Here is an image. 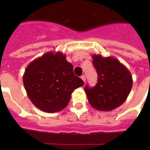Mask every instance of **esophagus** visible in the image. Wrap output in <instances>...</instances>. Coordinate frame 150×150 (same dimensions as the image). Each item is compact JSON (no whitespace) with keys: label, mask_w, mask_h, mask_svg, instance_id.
<instances>
[{"label":"esophagus","mask_w":150,"mask_h":150,"mask_svg":"<svg viewBox=\"0 0 150 150\" xmlns=\"http://www.w3.org/2000/svg\"><path fill=\"white\" fill-rule=\"evenodd\" d=\"M81 79L83 80V82H86V76H85L84 75H82V76H81Z\"/></svg>","instance_id":"1"}]
</instances>
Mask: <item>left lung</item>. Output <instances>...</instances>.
<instances>
[{"label":"left lung","instance_id":"8db88e82","mask_svg":"<svg viewBox=\"0 0 150 150\" xmlns=\"http://www.w3.org/2000/svg\"><path fill=\"white\" fill-rule=\"evenodd\" d=\"M93 64L98 74L93 88L85 87L91 105L99 111H111L125 102L132 88L130 71L114 57L93 54Z\"/></svg>","mask_w":150,"mask_h":150}]
</instances>
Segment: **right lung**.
<instances>
[{
  "label": "right lung",
  "instance_id": "obj_1",
  "mask_svg": "<svg viewBox=\"0 0 150 150\" xmlns=\"http://www.w3.org/2000/svg\"><path fill=\"white\" fill-rule=\"evenodd\" d=\"M23 83L32 103L42 111L54 113L66 107L73 91L84 83L75 75L65 54L49 51L28 64Z\"/></svg>",
  "mask_w": 150,
  "mask_h": 150
}]
</instances>
